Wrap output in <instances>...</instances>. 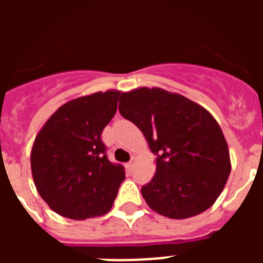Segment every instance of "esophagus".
Returning <instances> with one entry per match:
<instances>
[{"label":"esophagus","instance_id":"1","mask_svg":"<svg viewBox=\"0 0 263 263\" xmlns=\"http://www.w3.org/2000/svg\"><path fill=\"white\" fill-rule=\"evenodd\" d=\"M136 163H137V159H136V158H132V159H130L129 163H126V168L129 170V171H132V170H133V167L136 166Z\"/></svg>","mask_w":263,"mask_h":263}]
</instances>
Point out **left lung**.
<instances>
[{
	"instance_id": "left-lung-1",
	"label": "left lung",
	"mask_w": 263,
	"mask_h": 263,
	"mask_svg": "<svg viewBox=\"0 0 263 263\" xmlns=\"http://www.w3.org/2000/svg\"><path fill=\"white\" fill-rule=\"evenodd\" d=\"M118 110L145 136L155 158V175L141 188L147 205L175 220L213 205L231 174L222 130L210 111L162 88L122 92Z\"/></svg>"
}]
</instances>
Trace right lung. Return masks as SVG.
<instances>
[{"mask_svg":"<svg viewBox=\"0 0 263 263\" xmlns=\"http://www.w3.org/2000/svg\"><path fill=\"white\" fill-rule=\"evenodd\" d=\"M120 95L109 89L71 100L36 134L32 179L42 199L63 217H100L113 205L125 171L106 158L101 133L115 117Z\"/></svg>","mask_w":263,"mask_h":263,"instance_id":"obj_1","label":"right lung"}]
</instances>
